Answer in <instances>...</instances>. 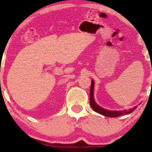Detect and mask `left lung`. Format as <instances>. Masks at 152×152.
<instances>
[{
    "instance_id": "8db88e82",
    "label": "left lung",
    "mask_w": 152,
    "mask_h": 152,
    "mask_svg": "<svg viewBox=\"0 0 152 152\" xmlns=\"http://www.w3.org/2000/svg\"><path fill=\"white\" fill-rule=\"evenodd\" d=\"M94 82L93 80L91 81V90H90V105L91 107L94 109V111L99 113V114L104 115L105 116H108V117H116V116H120L122 114H130L131 112L134 111V109H136L137 106L132 108L126 111V110H124V111H108V110L104 109L103 108L100 107L98 104H96V102H94Z\"/></svg>"
}]
</instances>
